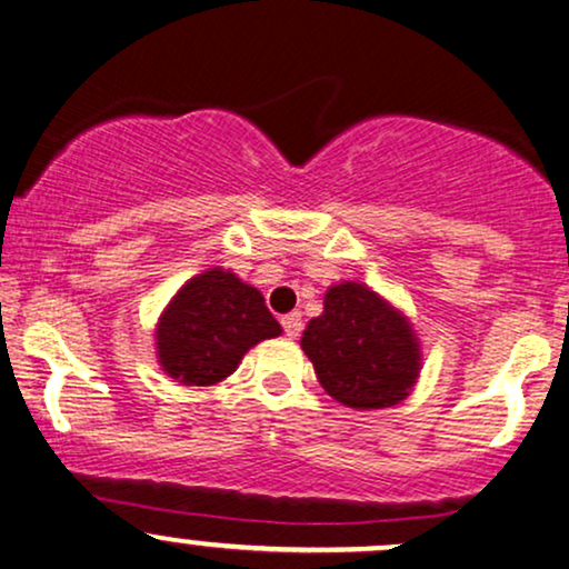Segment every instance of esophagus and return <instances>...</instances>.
<instances>
[{
	"label": "esophagus",
	"instance_id": "1",
	"mask_svg": "<svg viewBox=\"0 0 569 569\" xmlns=\"http://www.w3.org/2000/svg\"><path fill=\"white\" fill-rule=\"evenodd\" d=\"M282 327H284V336H287V338H298L300 330H303V322H300V313H298V311L284 313V317H282Z\"/></svg>",
	"mask_w": 569,
	"mask_h": 569
}]
</instances>
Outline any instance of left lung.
I'll list each match as a JSON object with an SVG mask.
<instances>
[{
  "mask_svg": "<svg viewBox=\"0 0 569 569\" xmlns=\"http://www.w3.org/2000/svg\"><path fill=\"white\" fill-rule=\"evenodd\" d=\"M319 383L357 410H380L407 397L420 370L416 336L402 313L365 284L330 287L325 313L300 338Z\"/></svg>",
  "mask_w": 569,
  "mask_h": 569,
  "instance_id": "1",
  "label": "left lung"
}]
</instances>
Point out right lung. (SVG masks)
<instances>
[{"label":"right lung","mask_w":569,"mask_h":569,"mask_svg":"<svg viewBox=\"0 0 569 569\" xmlns=\"http://www.w3.org/2000/svg\"><path fill=\"white\" fill-rule=\"evenodd\" d=\"M279 332L256 287L212 269L186 282L159 319V362L180 383L210 386L229 378L252 346Z\"/></svg>","instance_id":"obj_1"}]
</instances>
